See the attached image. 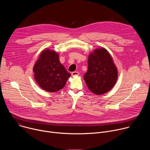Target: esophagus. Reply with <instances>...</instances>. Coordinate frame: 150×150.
Returning <instances> with one entry per match:
<instances>
[{
	"label": "esophagus",
	"instance_id": "esophagus-1",
	"mask_svg": "<svg viewBox=\"0 0 150 150\" xmlns=\"http://www.w3.org/2000/svg\"><path fill=\"white\" fill-rule=\"evenodd\" d=\"M79 72H77V71H74V72H72V76H77V75H79Z\"/></svg>",
	"mask_w": 150,
	"mask_h": 150
}]
</instances>
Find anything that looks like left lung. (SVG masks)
<instances>
[{
	"label": "left lung",
	"instance_id": "obj_1",
	"mask_svg": "<svg viewBox=\"0 0 150 150\" xmlns=\"http://www.w3.org/2000/svg\"><path fill=\"white\" fill-rule=\"evenodd\" d=\"M118 71L113 58L104 47L95 49L88 58V71L83 76L88 89L96 95L109 91L115 85Z\"/></svg>",
	"mask_w": 150,
	"mask_h": 150
}]
</instances>
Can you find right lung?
<instances>
[{"instance_id": "obj_1", "label": "right lung", "mask_w": 150, "mask_h": 150, "mask_svg": "<svg viewBox=\"0 0 150 150\" xmlns=\"http://www.w3.org/2000/svg\"><path fill=\"white\" fill-rule=\"evenodd\" d=\"M33 72L39 86L50 93L62 89L71 75L60 63L59 53L49 49L41 52L34 63Z\"/></svg>"}]
</instances>
